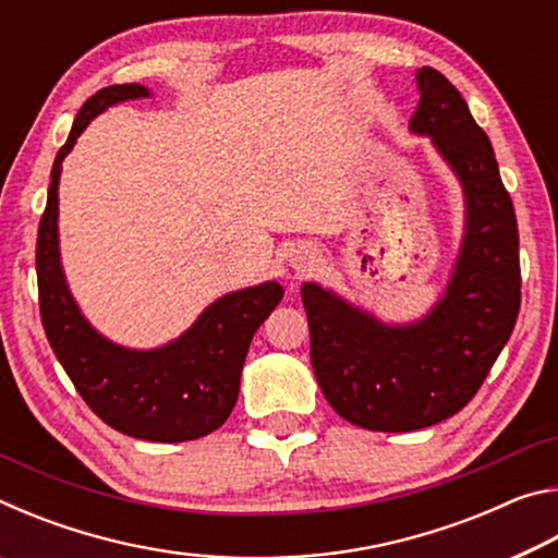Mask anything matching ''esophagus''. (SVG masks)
Segmentation results:
<instances>
[{"label": "esophagus", "mask_w": 558, "mask_h": 558, "mask_svg": "<svg viewBox=\"0 0 558 558\" xmlns=\"http://www.w3.org/2000/svg\"><path fill=\"white\" fill-rule=\"evenodd\" d=\"M295 268H298V270H302V272L313 268V256H300V258L295 260Z\"/></svg>", "instance_id": "1"}]
</instances>
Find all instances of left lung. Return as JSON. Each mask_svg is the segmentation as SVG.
I'll return each mask as SVG.
<instances>
[{
    "instance_id": "1",
    "label": "left lung",
    "mask_w": 558,
    "mask_h": 558,
    "mask_svg": "<svg viewBox=\"0 0 558 558\" xmlns=\"http://www.w3.org/2000/svg\"><path fill=\"white\" fill-rule=\"evenodd\" d=\"M411 118L465 194V235L442 298L411 325H384L305 282L310 359L329 405L366 430L428 428L465 409L512 335L522 276L519 231L495 149L458 88L430 65L415 71Z\"/></svg>"
}]
</instances>
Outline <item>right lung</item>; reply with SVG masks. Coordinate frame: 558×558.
I'll return each instance as SVG.
<instances>
[{"mask_svg":"<svg viewBox=\"0 0 558 558\" xmlns=\"http://www.w3.org/2000/svg\"><path fill=\"white\" fill-rule=\"evenodd\" d=\"M137 83L90 96L56 155L49 199L36 239L39 310L56 359L90 411L125 436L153 442L196 440L223 426L241 389V369L256 329L282 300L276 280L235 290L204 310L186 332L159 349H125L98 335L65 286L59 253L61 162L88 122L122 100L147 98Z\"/></svg>","mask_w":558,"mask_h":558,"instance_id":"obj_1","label":"right lung"}]
</instances>
